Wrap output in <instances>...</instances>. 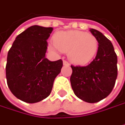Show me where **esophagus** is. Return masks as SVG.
I'll return each mask as SVG.
<instances>
[{
  "label": "esophagus",
  "mask_w": 125,
  "mask_h": 125,
  "mask_svg": "<svg viewBox=\"0 0 125 125\" xmlns=\"http://www.w3.org/2000/svg\"><path fill=\"white\" fill-rule=\"evenodd\" d=\"M63 65H64L69 66V65H70V63H69L68 61H66V60H63Z\"/></svg>",
  "instance_id": "obj_1"
}]
</instances>
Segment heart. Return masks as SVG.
<instances>
[{"label":"heart","instance_id":"obj_1","mask_svg":"<svg viewBox=\"0 0 125 125\" xmlns=\"http://www.w3.org/2000/svg\"><path fill=\"white\" fill-rule=\"evenodd\" d=\"M52 49L68 52L69 59L75 64L85 65L93 60L98 50V41L91 33L79 31H60L53 35Z\"/></svg>","mask_w":125,"mask_h":125}]
</instances>
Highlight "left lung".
<instances>
[{
    "label": "left lung",
    "instance_id": "left-lung-1",
    "mask_svg": "<svg viewBox=\"0 0 125 125\" xmlns=\"http://www.w3.org/2000/svg\"><path fill=\"white\" fill-rule=\"evenodd\" d=\"M98 41L93 60L86 66L71 65V87L81 100L94 103L111 93L117 77V56L111 42L100 31L90 29Z\"/></svg>",
    "mask_w": 125,
    "mask_h": 125
}]
</instances>
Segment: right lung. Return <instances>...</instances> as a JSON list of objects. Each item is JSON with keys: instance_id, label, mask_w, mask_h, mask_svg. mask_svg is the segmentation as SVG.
Returning a JSON list of instances; mask_svg holds the SVG:
<instances>
[{"instance_id": "1", "label": "right lung", "mask_w": 125, "mask_h": 125, "mask_svg": "<svg viewBox=\"0 0 125 125\" xmlns=\"http://www.w3.org/2000/svg\"><path fill=\"white\" fill-rule=\"evenodd\" d=\"M52 28L33 25L18 35L7 55L6 76L12 94L28 103H38L52 92L62 60L49 61L45 54Z\"/></svg>"}]
</instances>
